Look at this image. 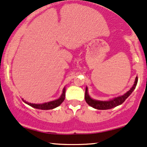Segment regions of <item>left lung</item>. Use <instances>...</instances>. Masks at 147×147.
<instances>
[{"label": "left lung", "instance_id": "8db88e82", "mask_svg": "<svg viewBox=\"0 0 147 147\" xmlns=\"http://www.w3.org/2000/svg\"><path fill=\"white\" fill-rule=\"evenodd\" d=\"M138 83V77H136L135 81H134V86L130 88V90L126 93L124 94L123 95L121 96L115 97L112 99H109L108 100H95L92 98L88 94V87L86 88V92H85V100L87 103L93 108L97 109H102V110H105V109H109L114 108V107H116L121 105L123 103L125 100L130 96V94L133 92L136 87V85Z\"/></svg>", "mask_w": 147, "mask_h": 147}]
</instances>
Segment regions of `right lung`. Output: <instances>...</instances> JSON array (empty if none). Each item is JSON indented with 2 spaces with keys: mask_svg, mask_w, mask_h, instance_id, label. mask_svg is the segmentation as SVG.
Returning <instances> with one entry per match:
<instances>
[{
  "mask_svg": "<svg viewBox=\"0 0 147 147\" xmlns=\"http://www.w3.org/2000/svg\"><path fill=\"white\" fill-rule=\"evenodd\" d=\"M65 95H66V88H63L62 94L60 96V97L57 99L52 100V101H49L47 102H45V103H40V104H35V103H31L26 100H24L22 98V100L25 102L26 104L31 106V107H34V108L42 109V110H48V109H52L55 108V107H58L62 103L63 100L65 99Z\"/></svg>",
  "mask_w": 147,
  "mask_h": 147,
  "instance_id": "right-lung-1",
  "label": "right lung"
}]
</instances>
